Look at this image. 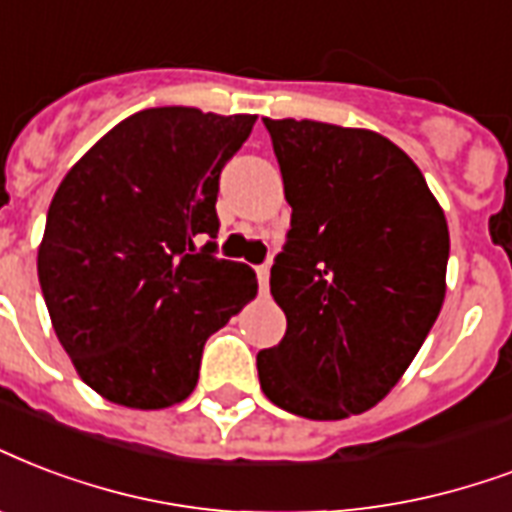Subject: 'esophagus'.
I'll list each match as a JSON object with an SVG mask.
<instances>
[{"mask_svg":"<svg viewBox=\"0 0 512 512\" xmlns=\"http://www.w3.org/2000/svg\"><path fill=\"white\" fill-rule=\"evenodd\" d=\"M268 273H271V263L257 265V279H260V290L268 292Z\"/></svg>","mask_w":512,"mask_h":512,"instance_id":"obj_1","label":"esophagus"}]
</instances>
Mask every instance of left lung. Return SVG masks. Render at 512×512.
Segmentation results:
<instances>
[{
  "label": "left lung",
  "instance_id": "left-lung-1",
  "mask_svg": "<svg viewBox=\"0 0 512 512\" xmlns=\"http://www.w3.org/2000/svg\"><path fill=\"white\" fill-rule=\"evenodd\" d=\"M292 206L271 295L287 317L257 354L265 397L314 421L384 400L446 298L448 225L419 166L365 128L263 120Z\"/></svg>",
  "mask_w": 512,
  "mask_h": 512
}]
</instances>
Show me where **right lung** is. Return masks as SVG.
Segmentation results:
<instances>
[{
    "label": "right lung",
    "instance_id": "right-lung-1",
    "mask_svg": "<svg viewBox=\"0 0 512 512\" xmlns=\"http://www.w3.org/2000/svg\"><path fill=\"white\" fill-rule=\"evenodd\" d=\"M255 120L142 109L58 185L39 287L80 378L109 403H182L198 384L206 338L255 298V271L220 260L214 241L220 174Z\"/></svg>",
    "mask_w": 512,
    "mask_h": 512
}]
</instances>
